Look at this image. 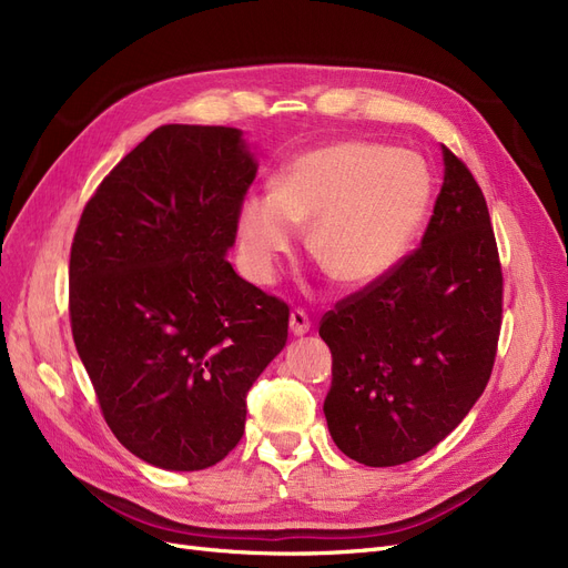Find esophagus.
Here are the masks:
<instances>
[{
	"mask_svg": "<svg viewBox=\"0 0 568 568\" xmlns=\"http://www.w3.org/2000/svg\"><path fill=\"white\" fill-rule=\"evenodd\" d=\"M288 326H291V334L303 336V334L311 332V320H307V315L296 307V311L291 313V317H288Z\"/></svg>",
	"mask_w": 568,
	"mask_h": 568,
	"instance_id": "34e87169",
	"label": "esophagus"
}]
</instances>
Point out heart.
<instances>
[{"label":"heart","instance_id":"1","mask_svg":"<svg viewBox=\"0 0 568 568\" xmlns=\"http://www.w3.org/2000/svg\"><path fill=\"white\" fill-rule=\"evenodd\" d=\"M432 199V168L417 153L365 140L307 149L282 165L272 194L239 205V251L251 277L270 282L296 227H311L320 267L341 286L365 288L403 263Z\"/></svg>","mask_w":568,"mask_h":568}]
</instances>
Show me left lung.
Instances as JSON below:
<instances>
[{"label":"left lung","mask_w":568,"mask_h":568,"mask_svg":"<svg viewBox=\"0 0 568 568\" xmlns=\"http://www.w3.org/2000/svg\"><path fill=\"white\" fill-rule=\"evenodd\" d=\"M440 194L417 251L320 324L332 351L324 417L338 450L395 467L448 436L484 393L503 324V267L484 192L443 146Z\"/></svg>","instance_id":"left-lung-1"}]
</instances>
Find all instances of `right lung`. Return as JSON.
Instances as JSON below:
<instances>
[{"instance_id": "add662e5", "label": "right lung", "mask_w": 568, "mask_h": 568, "mask_svg": "<svg viewBox=\"0 0 568 568\" xmlns=\"http://www.w3.org/2000/svg\"><path fill=\"white\" fill-rule=\"evenodd\" d=\"M257 163L242 130L161 125L97 186L71 246V329L115 438L170 471L225 459L288 305L225 261Z\"/></svg>"}]
</instances>
